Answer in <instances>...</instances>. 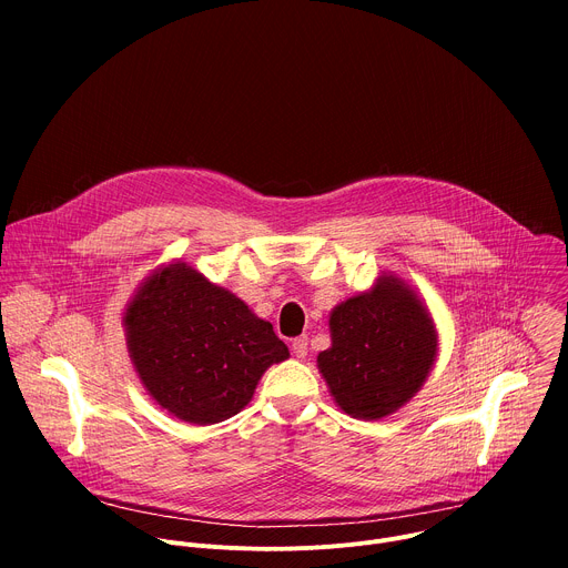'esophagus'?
Masks as SVG:
<instances>
[{
	"mask_svg": "<svg viewBox=\"0 0 568 568\" xmlns=\"http://www.w3.org/2000/svg\"><path fill=\"white\" fill-rule=\"evenodd\" d=\"M292 353H294L298 359H303V357L307 355V337H296V339L292 342Z\"/></svg>",
	"mask_w": 568,
	"mask_h": 568,
	"instance_id": "esophagus-1",
	"label": "esophagus"
}]
</instances>
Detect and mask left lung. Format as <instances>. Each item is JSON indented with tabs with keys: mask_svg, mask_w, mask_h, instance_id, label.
I'll list each match as a JSON object with an SVG mask.
<instances>
[{
	"mask_svg": "<svg viewBox=\"0 0 568 568\" xmlns=\"http://www.w3.org/2000/svg\"><path fill=\"white\" fill-rule=\"evenodd\" d=\"M331 348L316 366L337 407L357 420H382L427 382L438 333L418 292L395 274L331 312Z\"/></svg>",
	"mask_w": 568,
	"mask_h": 568,
	"instance_id": "obj_1",
	"label": "left lung"
}]
</instances>
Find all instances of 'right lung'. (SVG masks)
<instances>
[{"mask_svg": "<svg viewBox=\"0 0 568 568\" xmlns=\"http://www.w3.org/2000/svg\"><path fill=\"white\" fill-rule=\"evenodd\" d=\"M123 326L148 395L202 427L240 414L263 373L290 357L270 321L182 261L156 267L139 285Z\"/></svg>", "mask_w": 568, "mask_h": 568, "instance_id": "obj_1", "label": "right lung"}]
</instances>
